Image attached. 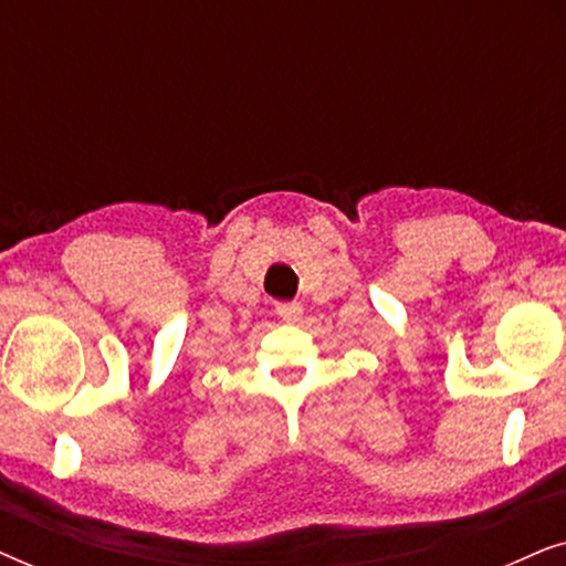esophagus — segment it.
I'll list each match as a JSON object with an SVG mask.
<instances>
[{
    "mask_svg": "<svg viewBox=\"0 0 566 566\" xmlns=\"http://www.w3.org/2000/svg\"><path fill=\"white\" fill-rule=\"evenodd\" d=\"M275 314L281 316L283 322H298L301 314H304V306L298 301H283V304L275 306Z\"/></svg>",
    "mask_w": 566,
    "mask_h": 566,
    "instance_id": "esophagus-1",
    "label": "esophagus"
}]
</instances>
